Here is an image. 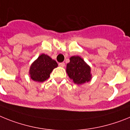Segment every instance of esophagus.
<instances>
[{
	"label": "esophagus",
	"mask_w": 130,
	"mask_h": 130,
	"mask_svg": "<svg viewBox=\"0 0 130 130\" xmlns=\"http://www.w3.org/2000/svg\"><path fill=\"white\" fill-rule=\"evenodd\" d=\"M59 66L61 67H65V63H59Z\"/></svg>",
	"instance_id": "obj_1"
}]
</instances>
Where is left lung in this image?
I'll return each mask as SVG.
<instances>
[{
    "mask_svg": "<svg viewBox=\"0 0 130 130\" xmlns=\"http://www.w3.org/2000/svg\"><path fill=\"white\" fill-rule=\"evenodd\" d=\"M70 62L67 64L66 72L74 84L81 85L92 78L91 67L78 56L70 57Z\"/></svg>",
    "mask_w": 130,
    "mask_h": 130,
    "instance_id": "8db88e82",
    "label": "left lung"
}]
</instances>
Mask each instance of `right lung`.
Instances as JSON below:
<instances>
[{
  "label": "right lung",
  "mask_w": 130,
  "mask_h": 130,
  "mask_svg": "<svg viewBox=\"0 0 130 130\" xmlns=\"http://www.w3.org/2000/svg\"><path fill=\"white\" fill-rule=\"evenodd\" d=\"M58 66L57 62L49 56L42 54L31 64L29 69V75L32 80L42 82L50 77L54 69Z\"/></svg>",
  "instance_id": "right-lung-1"
}]
</instances>
